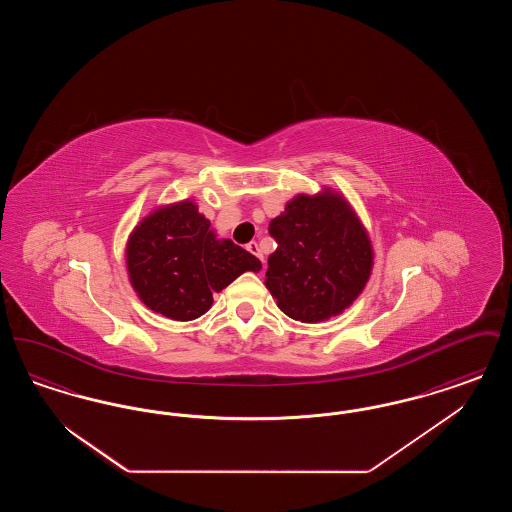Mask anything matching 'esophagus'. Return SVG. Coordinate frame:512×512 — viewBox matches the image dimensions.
I'll return each mask as SVG.
<instances>
[{"label":"esophagus","instance_id":"obj_1","mask_svg":"<svg viewBox=\"0 0 512 512\" xmlns=\"http://www.w3.org/2000/svg\"><path fill=\"white\" fill-rule=\"evenodd\" d=\"M245 249H247L249 253H253L261 263H265V259H263V255H261V249H259L257 242H249V244L245 245Z\"/></svg>","mask_w":512,"mask_h":512}]
</instances>
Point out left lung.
<instances>
[{
    "label": "left lung",
    "instance_id": "obj_1",
    "mask_svg": "<svg viewBox=\"0 0 512 512\" xmlns=\"http://www.w3.org/2000/svg\"><path fill=\"white\" fill-rule=\"evenodd\" d=\"M268 232L278 247L268 257L265 286L293 320L336 317L365 290L372 244L340 194L295 195Z\"/></svg>",
    "mask_w": 512,
    "mask_h": 512
}]
</instances>
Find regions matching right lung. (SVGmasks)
<instances>
[{"instance_id": "1", "label": "right lung", "mask_w": 512, "mask_h": 512, "mask_svg": "<svg viewBox=\"0 0 512 512\" xmlns=\"http://www.w3.org/2000/svg\"><path fill=\"white\" fill-rule=\"evenodd\" d=\"M128 278L151 311L172 320H194L219 293L261 261L232 240H219L194 201L155 209L126 244Z\"/></svg>"}]
</instances>
